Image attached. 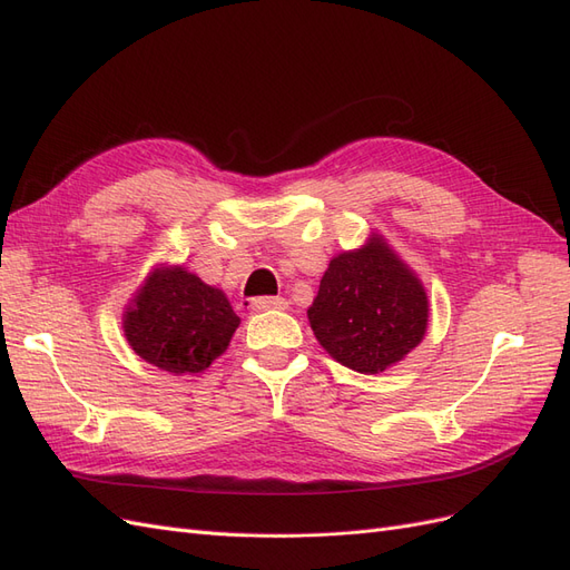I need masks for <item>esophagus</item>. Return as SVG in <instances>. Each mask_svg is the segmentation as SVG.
I'll return each instance as SVG.
<instances>
[{"mask_svg":"<svg viewBox=\"0 0 570 570\" xmlns=\"http://www.w3.org/2000/svg\"><path fill=\"white\" fill-rule=\"evenodd\" d=\"M254 312H268V308H287V302L283 297H256L252 299Z\"/></svg>","mask_w":570,"mask_h":570,"instance_id":"1","label":"esophagus"}]
</instances>
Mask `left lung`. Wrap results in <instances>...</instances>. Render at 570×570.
Segmentation results:
<instances>
[{
    "label": "left lung",
    "instance_id": "1",
    "mask_svg": "<svg viewBox=\"0 0 570 570\" xmlns=\"http://www.w3.org/2000/svg\"><path fill=\"white\" fill-rule=\"evenodd\" d=\"M428 295L421 281L381 235L337 254L308 306L321 347L342 366L383 373L419 347L428 327Z\"/></svg>",
    "mask_w": 570,
    "mask_h": 570
}]
</instances>
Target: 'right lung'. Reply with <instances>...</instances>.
I'll use <instances>...</instances> for the list:
<instances>
[{
  "label": "right lung",
  "instance_id": "add662e5",
  "mask_svg": "<svg viewBox=\"0 0 570 570\" xmlns=\"http://www.w3.org/2000/svg\"><path fill=\"white\" fill-rule=\"evenodd\" d=\"M237 325L228 297L183 266L154 268L124 314L135 354L174 375L209 368Z\"/></svg>",
  "mask_w": 570,
  "mask_h": 570
}]
</instances>
